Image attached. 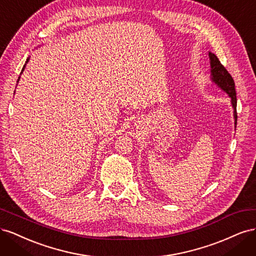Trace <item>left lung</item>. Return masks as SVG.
<instances>
[{
	"mask_svg": "<svg viewBox=\"0 0 256 256\" xmlns=\"http://www.w3.org/2000/svg\"><path fill=\"white\" fill-rule=\"evenodd\" d=\"M209 60H210V72H212V80L218 86L226 92V94L232 99V104L234 108V118L235 125L237 124V98H236V90H235V82L232 78V76L221 63L219 58H216V54L209 52Z\"/></svg>",
	"mask_w": 256,
	"mask_h": 256,
	"instance_id": "8db88e82",
	"label": "left lung"
}]
</instances>
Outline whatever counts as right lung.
Masks as SVG:
<instances>
[{
    "label": "right lung",
    "mask_w": 256,
    "mask_h": 256,
    "mask_svg": "<svg viewBox=\"0 0 256 256\" xmlns=\"http://www.w3.org/2000/svg\"><path fill=\"white\" fill-rule=\"evenodd\" d=\"M28 58L26 60V63H28ZM24 67H26V65H24V66H23V68H22V70H21V74H22V72H23V70H24Z\"/></svg>",
    "instance_id": "1"
}]
</instances>
